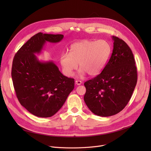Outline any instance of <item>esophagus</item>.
I'll return each instance as SVG.
<instances>
[{"label":"esophagus","mask_w":151,"mask_h":151,"mask_svg":"<svg viewBox=\"0 0 151 151\" xmlns=\"http://www.w3.org/2000/svg\"><path fill=\"white\" fill-rule=\"evenodd\" d=\"M75 84L76 85H81L82 84V82L81 81H79V80H76L75 81Z\"/></svg>","instance_id":"34e87169"}]
</instances>
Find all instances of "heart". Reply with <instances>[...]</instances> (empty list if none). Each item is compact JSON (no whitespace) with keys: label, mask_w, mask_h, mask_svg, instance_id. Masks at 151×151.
Returning <instances> with one entry per match:
<instances>
[{"label":"heart","mask_w":151,"mask_h":151,"mask_svg":"<svg viewBox=\"0 0 151 151\" xmlns=\"http://www.w3.org/2000/svg\"><path fill=\"white\" fill-rule=\"evenodd\" d=\"M110 54L111 46L107 42L84 40L71 45L70 53L63 52L60 62L63 72L68 76L73 75L78 63L80 77L86 73L91 76H96L105 68Z\"/></svg>","instance_id":"obj_1"}]
</instances>
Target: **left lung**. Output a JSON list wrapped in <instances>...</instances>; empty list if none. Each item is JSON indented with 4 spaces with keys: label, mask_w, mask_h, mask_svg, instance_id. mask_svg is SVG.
<instances>
[{
    "label": "left lung",
    "mask_w": 151,
    "mask_h": 151,
    "mask_svg": "<svg viewBox=\"0 0 151 151\" xmlns=\"http://www.w3.org/2000/svg\"><path fill=\"white\" fill-rule=\"evenodd\" d=\"M113 50L101 73L84 83V100L91 111L108 117L127 105L137 83V70L133 54L124 40L112 36Z\"/></svg>",
    "instance_id": "1"
}]
</instances>
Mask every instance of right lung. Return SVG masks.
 I'll return each mask as SVG.
<instances>
[{
    "label": "right lung",
    "mask_w": 151,
    "mask_h": 151,
    "mask_svg": "<svg viewBox=\"0 0 151 151\" xmlns=\"http://www.w3.org/2000/svg\"><path fill=\"white\" fill-rule=\"evenodd\" d=\"M63 38L39 32L22 45L13 60L12 77L17 98L37 117L54 115L74 89V79L63 75L52 60L40 61L35 55L42 52L46 42L58 43Z\"/></svg>",
    "instance_id": "1"
}]
</instances>
